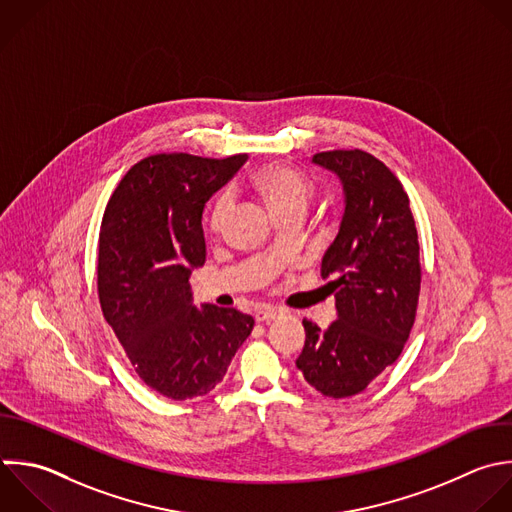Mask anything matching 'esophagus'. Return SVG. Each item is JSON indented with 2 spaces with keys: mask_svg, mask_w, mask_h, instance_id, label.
I'll return each mask as SVG.
<instances>
[{
  "mask_svg": "<svg viewBox=\"0 0 512 512\" xmlns=\"http://www.w3.org/2000/svg\"><path fill=\"white\" fill-rule=\"evenodd\" d=\"M254 316H256L258 322H272L278 316V310L270 308V306H260Z\"/></svg>",
  "mask_w": 512,
  "mask_h": 512,
  "instance_id": "obj_1",
  "label": "esophagus"
}]
</instances>
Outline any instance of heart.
Masks as SVG:
<instances>
[{
	"mask_svg": "<svg viewBox=\"0 0 512 512\" xmlns=\"http://www.w3.org/2000/svg\"><path fill=\"white\" fill-rule=\"evenodd\" d=\"M254 190L262 196V200L270 206V210L282 220L290 214L308 210V204L314 196L312 184L282 164H270L260 168L252 176ZM234 196L232 192H222L208 214V230L212 236H222L232 220L234 214Z\"/></svg>",
	"mask_w": 512,
	"mask_h": 512,
	"instance_id": "1",
	"label": "heart"
}]
</instances>
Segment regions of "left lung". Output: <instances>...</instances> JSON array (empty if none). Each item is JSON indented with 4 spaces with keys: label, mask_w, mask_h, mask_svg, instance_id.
Masks as SVG:
<instances>
[{
    "label": "left lung",
    "mask_w": 512,
    "mask_h": 512,
    "mask_svg": "<svg viewBox=\"0 0 512 512\" xmlns=\"http://www.w3.org/2000/svg\"><path fill=\"white\" fill-rule=\"evenodd\" d=\"M312 164L332 172L344 194L338 234L320 266L334 294L336 320H304L296 358L306 382L330 398L362 392L402 352L414 324L420 264L408 196L398 178L362 150L320 152Z\"/></svg>",
    "instance_id": "1"
}]
</instances>
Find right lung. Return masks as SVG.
Masks as SVG:
<instances>
[{"label":"right lung","mask_w":512,"mask_h":512,"mask_svg":"<svg viewBox=\"0 0 512 512\" xmlns=\"http://www.w3.org/2000/svg\"><path fill=\"white\" fill-rule=\"evenodd\" d=\"M246 160L150 156L122 178L104 212V318L138 376L172 400L208 394L254 328V318L236 308H198L188 282L206 262L204 206Z\"/></svg>","instance_id":"right-lung-1"}]
</instances>
